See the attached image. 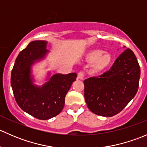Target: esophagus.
<instances>
[{
	"instance_id": "1",
	"label": "esophagus",
	"mask_w": 147,
	"mask_h": 147,
	"mask_svg": "<svg viewBox=\"0 0 147 147\" xmlns=\"http://www.w3.org/2000/svg\"><path fill=\"white\" fill-rule=\"evenodd\" d=\"M84 72H82V71H80V72H78V79L82 80L83 78H84Z\"/></svg>"
}]
</instances>
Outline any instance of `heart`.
<instances>
[{"mask_svg": "<svg viewBox=\"0 0 147 147\" xmlns=\"http://www.w3.org/2000/svg\"><path fill=\"white\" fill-rule=\"evenodd\" d=\"M89 63H93L92 71L99 72L103 70L109 65L112 60V57L109 53L103 54V51L100 50H94L89 53L85 57Z\"/></svg>", "mask_w": 147, "mask_h": 147, "instance_id": "b5f03b06", "label": "heart"}]
</instances>
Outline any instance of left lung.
<instances>
[{"label": "left lung", "instance_id": "1", "mask_svg": "<svg viewBox=\"0 0 147 147\" xmlns=\"http://www.w3.org/2000/svg\"><path fill=\"white\" fill-rule=\"evenodd\" d=\"M140 67L135 55L127 48L109 71L84 81V100L89 109L102 117L119 113L136 95Z\"/></svg>", "mask_w": 147, "mask_h": 147}]
</instances>
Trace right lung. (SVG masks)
Here are the masks:
<instances>
[{"label":"right lung","instance_id":"add662e5","mask_svg":"<svg viewBox=\"0 0 147 147\" xmlns=\"http://www.w3.org/2000/svg\"><path fill=\"white\" fill-rule=\"evenodd\" d=\"M47 42L35 40L30 42L16 58L11 72V87L15 99L24 112L38 119L46 120L61 112L65 97L77 74H55L48 78L42 86L34 84L32 66L46 57L49 50Z\"/></svg>","mask_w":147,"mask_h":147}]
</instances>
